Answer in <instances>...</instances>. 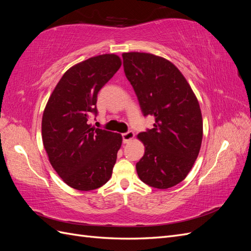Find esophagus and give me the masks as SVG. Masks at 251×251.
<instances>
[{
    "mask_svg": "<svg viewBox=\"0 0 251 251\" xmlns=\"http://www.w3.org/2000/svg\"><path fill=\"white\" fill-rule=\"evenodd\" d=\"M121 136H123V141L125 143H127L128 141H131L134 138V133L132 131H127V132L124 133Z\"/></svg>",
    "mask_w": 251,
    "mask_h": 251,
    "instance_id": "esophagus-1",
    "label": "esophagus"
}]
</instances>
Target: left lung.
Wrapping results in <instances>:
<instances>
[{"label":"left lung","instance_id":"8db88e82","mask_svg":"<svg viewBox=\"0 0 251 251\" xmlns=\"http://www.w3.org/2000/svg\"><path fill=\"white\" fill-rule=\"evenodd\" d=\"M123 58L143 116L155 117L153 127L138 134L146 151L136 170L149 186L170 188L185 179L198 157L203 136L199 102L168 59L140 52L124 53Z\"/></svg>","mask_w":251,"mask_h":251}]
</instances>
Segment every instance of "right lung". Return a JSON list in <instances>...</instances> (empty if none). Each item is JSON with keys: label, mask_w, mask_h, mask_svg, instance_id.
<instances>
[{"label": "right lung", "mask_w": 251, "mask_h": 251, "mask_svg": "<svg viewBox=\"0 0 251 251\" xmlns=\"http://www.w3.org/2000/svg\"><path fill=\"white\" fill-rule=\"evenodd\" d=\"M120 66L115 54L94 56L73 66L45 108L42 136L49 161L65 183L78 191H93L112 176L121 135L91 126L88 120L98 114L97 94Z\"/></svg>", "instance_id": "right-lung-1"}]
</instances>
